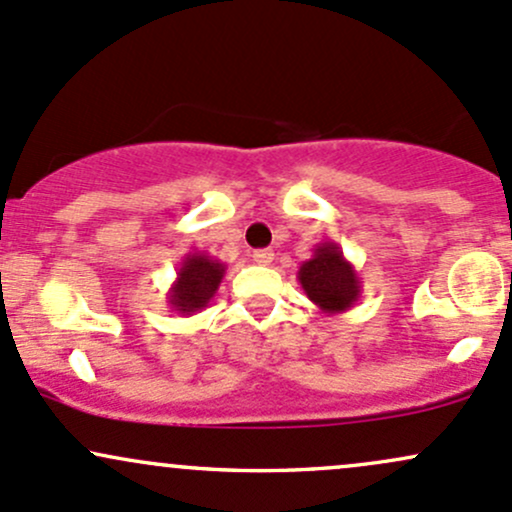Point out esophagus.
<instances>
[{"instance_id": "1", "label": "esophagus", "mask_w": 512, "mask_h": 512, "mask_svg": "<svg viewBox=\"0 0 512 512\" xmlns=\"http://www.w3.org/2000/svg\"><path fill=\"white\" fill-rule=\"evenodd\" d=\"M251 258H254V263H258V266H271L273 263V251L271 249H258L251 254Z\"/></svg>"}]
</instances>
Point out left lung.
<instances>
[{
  "mask_svg": "<svg viewBox=\"0 0 512 512\" xmlns=\"http://www.w3.org/2000/svg\"><path fill=\"white\" fill-rule=\"evenodd\" d=\"M298 280L305 295L324 315L351 310L361 298V278L354 263L346 261L337 241H320L312 256L302 261Z\"/></svg>",
  "mask_w": 512,
  "mask_h": 512,
  "instance_id": "obj_1",
  "label": "left lung"
}]
</instances>
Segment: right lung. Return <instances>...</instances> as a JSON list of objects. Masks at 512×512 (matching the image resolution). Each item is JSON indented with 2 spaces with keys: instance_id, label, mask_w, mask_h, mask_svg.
Masks as SVG:
<instances>
[{
  "instance_id": "obj_1",
  "label": "right lung",
  "mask_w": 512,
  "mask_h": 512,
  "mask_svg": "<svg viewBox=\"0 0 512 512\" xmlns=\"http://www.w3.org/2000/svg\"><path fill=\"white\" fill-rule=\"evenodd\" d=\"M227 266L219 258H214L205 251H190L180 261L178 278L170 285L166 300L170 310L178 315H195L210 305L214 293L219 290Z\"/></svg>"
}]
</instances>
